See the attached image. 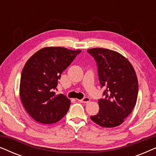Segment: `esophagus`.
Returning <instances> with one entry per match:
<instances>
[{
  "label": "esophagus",
  "instance_id": "34e87169",
  "mask_svg": "<svg viewBox=\"0 0 156 156\" xmlns=\"http://www.w3.org/2000/svg\"><path fill=\"white\" fill-rule=\"evenodd\" d=\"M79 101L82 102V103H88V102L90 101V99H89V97H84V99L79 100Z\"/></svg>",
  "mask_w": 156,
  "mask_h": 156
}]
</instances>
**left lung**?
Instances as JSON below:
<instances>
[{
  "mask_svg": "<svg viewBox=\"0 0 156 156\" xmlns=\"http://www.w3.org/2000/svg\"><path fill=\"white\" fill-rule=\"evenodd\" d=\"M94 57L101 87H106L105 99L99 100V111L90 119L104 128L118 126L132 112L138 93L136 71L131 62L116 51L105 48L87 50Z\"/></svg>",
  "mask_w": 156,
  "mask_h": 156,
  "instance_id": "1",
  "label": "left lung"
}]
</instances>
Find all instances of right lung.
<instances>
[{
  "instance_id": "obj_1",
  "label": "right lung",
  "mask_w": 156,
  "mask_h": 156,
  "mask_svg": "<svg viewBox=\"0 0 156 156\" xmlns=\"http://www.w3.org/2000/svg\"><path fill=\"white\" fill-rule=\"evenodd\" d=\"M80 50L45 47L30 57L21 73L20 97L30 116L37 122L50 124L61 120L71 101L62 94H55L58 80Z\"/></svg>"
}]
</instances>
